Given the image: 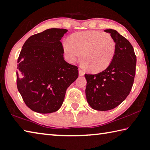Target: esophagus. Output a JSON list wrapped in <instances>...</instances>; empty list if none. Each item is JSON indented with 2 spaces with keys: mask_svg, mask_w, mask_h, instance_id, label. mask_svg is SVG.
<instances>
[{
  "mask_svg": "<svg viewBox=\"0 0 150 150\" xmlns=\"http://www.w3.org/2000/svg\"><path fill=\"white\" fill-rule=\"evenodd\" d=\"M78 72H79V76H84L85 73L81 69H78Z\"/></svg>",
  "mask_w": 150,
  "mask_h": 150,
  "instance_id": "34e87169",
  "label": "esophagus"
}]
</instances>
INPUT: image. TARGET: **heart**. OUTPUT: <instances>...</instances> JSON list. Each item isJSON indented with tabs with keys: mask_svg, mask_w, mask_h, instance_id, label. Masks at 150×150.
Wrapping results in <instances>:
<instances>
[{
	"mask_svg": "<svg viewBox=\"0 0 150 150\" xmlns=\"http://www.w3.org/2000/svg\"><path fill=\"white\" fill-rule=\"evenodd\" d=\"M67 60L74 63L80 56L82 65L93 72L105 70L114 57L116 43L108 33L98 30L81 31L72 34L69 40L62 42Z\"/></svg>",
	"mask_w": 150,
	"mask_h": 150,
	"instance_id": "b5f03b06",
	"label": "heart"
}]
</instances>
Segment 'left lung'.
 Masks as SVG:
<instances>
[{
	"instance_id": "1",
	"label": "left lung",
	"mask_w": 150,
	"mask_h": 150,
	"mask_svg": "<svg viewBox=\"0 0 150 150\" xmlns=\"http://www.w3.org/2000/svg\"><path fill=\"white\" fill-rule=\"evenodd\" d=\"M116 43L112 63L97 74H85L87 101L93 109L106 111L122 103L131 92L136 70L137 57L133 47L117 30L106 29Z\"/></svg>"
}]
</instances>
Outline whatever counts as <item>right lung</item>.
Wrapping results in <instances>:
<instances>
[{"label":"right lung","mask_w":150,"mask_h":150,"mask_svg":"<svg viewBox=\"0 0 150 150\" xmlns=\"http://www.w3.org/2000/svg\"><path fill=\"white\" fill-rule=\"evenodd\" d=\"M68 30L52 28L27 39L18 59L17 87L26 105L40 114L61 108L78 67L64 61L61 38Z\"/></svg>","instance_id":"obj_1"}]
</instances>
